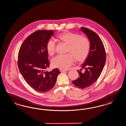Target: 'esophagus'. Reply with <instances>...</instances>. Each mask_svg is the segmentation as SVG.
I'll list each match as a JSON object with an SVG mask.
<instances>
[{
    "label": "esophagus",
    "instance_id": "1",
    "mask_svg": "<svg viewBox=\"0 0 126 126\" xmlns=\"http://www.w3.org/2000/svg\"><path fill=\"white\" fill-rule=\"evenodd\" d=\"M60 71H61V73H65V72H66L67 71L64 70H62V69H60Z\"/></svg>",
    "mask_w": 126,
    "mask_h": 126
}]
</instances>
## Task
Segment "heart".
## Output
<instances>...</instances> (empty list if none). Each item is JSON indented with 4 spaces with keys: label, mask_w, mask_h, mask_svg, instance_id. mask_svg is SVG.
I'll return each instance as SVG.
<instances>
[{
    "label": "heart",
    "mask_w": 126,
    "mask_h": 126,
    "mask_svg": "<svg viewBox=\"0 0 126 126\" xmlns=\"http://www.w3.org/2000/svg\"><path fill=\"white\" fill-rule=\"evenodd\" d=\"M58 37L68 45V52L73 54L77 61H84L88 56L90 49V43L86 37L71 32L60 34L58 35ZM55 47V40L53 38H50L46 45L49 55H53L54 53ZM72 55L68 53L57 55L52 59V64L56 68L67 69L74 61V57Z\"/></svg>",
    "instance_id": "obj_1"
}]
</instances>
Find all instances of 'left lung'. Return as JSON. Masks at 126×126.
<instances>
[{
  "instance_id": "left-lung-1",
  "label": "left lung",
  "mask_w": 126,
  "mask_h": 126,
  "mask_svg": "<svg viewBox=\"0 0 126 126\" xmlns=\"http://www.w3.org/2000/svg\"><path fill=\"white\" fill-rule=\"evenodd\" d=\"M81 30L87 36L90 42L88 57L78 70L79 77L73 83L78 88H87L95 83L101 75L106 62V53L103 43L95 32L81 27ZM84 69L83 71L81 70Z\"/></svg>"
}]
</instances>
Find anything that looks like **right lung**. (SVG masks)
<instances>
[{
	"instance_id": "1",
	"label": "right lung",
	"mask_w": 126,
	"mask_h": 126,
	"mask_svg": "<svg viewBox=\"0 0 126 126\" xmlns=\"http://www.w3.org/2000/svg\"><path fill=\"white\" fill-rule=\"evenodd\" d=\"M53 32L35 31L25 40L19 49L17 64L20 73L27 84L39 92H48L53 88L61 73L57 68L46 71L49 66L46 45Z\"/></svg>"
}]
</instances>
